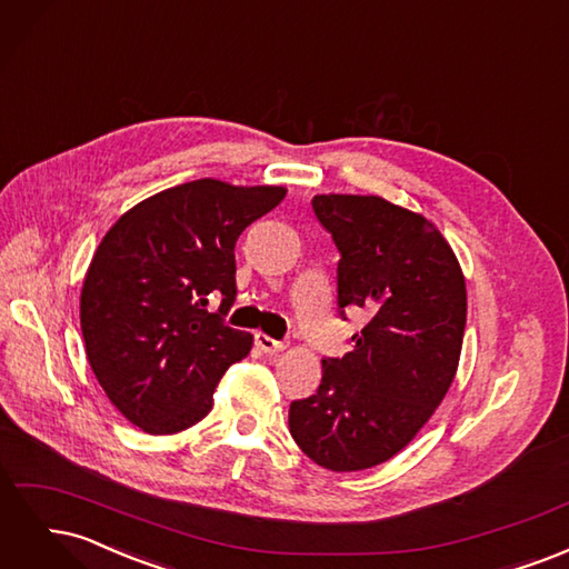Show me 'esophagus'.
Listing matches in <instances>:
<instances>
[{"instance_id":"esophagus-1","label":"esophagus","mask_w":569,"mask_h":569,"mask_svg":"<svg viewBox=\"0 0 569 569\" xmlns=\"http://www.w3.org/2000/svg\"><path fill=\"white\" fill-rule=\"evenodd\" d=\"M256 347L261 349L263 353H280L282 349H284V341H278V339H272V337H268V335H263V332H256Z\"/></svg>"}]
</instances>
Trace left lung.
Segmentation results:
<instances>
[{
  "label": "left lung",
  "instance_id": "left-lung-1",
  "mask_svg": "<svg viewBox=\"0 0 569 569\" xmlns=\"http://www.w3.org/2000/svg\"><path fill=\"white\" fill-rule=\"evenodd\" d=\"M311 206L339 251V318L363 308L370 320L347 356L322 358L318 391L289 406V432L327 470H366L408 446L449 391L468 318L465 278L418 213L356 194H320Z\"/></svg>",
  "mask_w": 569,
  "mask_h": 569
}]
</instances>
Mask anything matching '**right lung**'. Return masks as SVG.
Listing matches in <instances>:
<instances>
[{
	"label": "right lung",
	"mask_w": 569,
	"mask_h": 569,
	"mask_svg": "<svg viewBox=\"0 0 569 569\" xmlns=\"http://www.w3.org/2000/svg\"><path fill=\"white\" fill-rule=\"evenodd\" d=\"M284 194L184 182L137 203L101 239L80 295L84 351L109 401L144 432L176 435L209 416L220 377L249 353L251 335L226 325L234 244Z\"/></svg>",
	"instance_id": "right-lung-1"
}]
</instances>
